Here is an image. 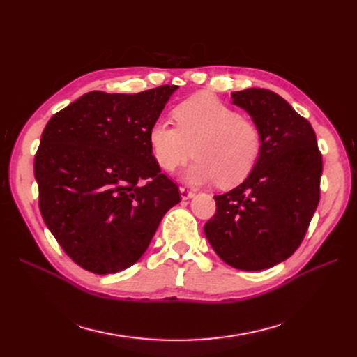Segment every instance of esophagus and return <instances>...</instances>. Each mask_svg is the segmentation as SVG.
Listing matches in <instances>:
<instances>
[{
	"label": "esophagus",
	"instance_id": "34e87169",
	"mask_svg": "<svg viewBox=\"0 0 357 357\" xmlns=\"http://www.w3.org/2000/svg\"><path fill=\"white\" fill-rule=\"evenodd\" d=\"M180 197H181L183 201H186V199H190V198L195 197V193H193L189 189H186V188H180Z\"/></svg>",
	"mask_w": 357,
	"mask_h": 357
}]
</instances>
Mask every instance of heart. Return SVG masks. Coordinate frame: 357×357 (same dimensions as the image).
I'll return each instance as SVG.
<instances>
[{
	"label": "heart",
	"instance_id": "heart-1",
	"mask_svg": "<svg viewBox=\"0 0 357 357\" xmlns=\"http://www.w3.org/2000/svg\"><path fill=\"white\" fill-rule=\"evenodd\" d=\"M172 116L177 126L156 121L149 129V146L162 169L174 171L193 149L197 159L183 174L192 185L218 181L232 188L252 174L262 153V131L252 119L208 95L190 96Z\"/></svg>",
	"mask_w": 357,
	"mask_h": 357
}]
</instances>
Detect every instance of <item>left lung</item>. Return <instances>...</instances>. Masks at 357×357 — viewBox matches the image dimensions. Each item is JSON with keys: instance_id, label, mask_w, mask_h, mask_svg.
Instances as JSON below:
<instances>
[{"instance_id": "obj_1", "label": "left lung", "mask_w": 357, "mask_h": 357, "mask_svg": "<svg viewBox=\"0 0 357 357\" xmlns=\"http://www.w3.org/2000/svg\"><path fill=\"white\" fill-rule=\"evenodd\" d=\"M232 104L262 131V153L240 186L215 195L204 226L225 264L261 271L295 253L320 199L321 155L314 129L282 96L266 89L231 93Z\"/></svg>"}]
</instances>
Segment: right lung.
Wrapping results in <instances>:
<instances>
[{
    "label": "right lung",
    "instance_id": "right-lung-1",
    "mask_svg": "<svg viewBox=\"0 0 357 357\" xmlns=\"http://www.w3.org/2000/svg\"><path fill=\"white\" fill-rule=\"evenodd\" d=\"M178 86L139 93L93 91L52 116L34 160L40 211L73 261L114 274L144 255L180 202L149 146V129Z\"/></svg>",
    "mask_w": 357,
    "mask_h": 357
}]
</instances>
